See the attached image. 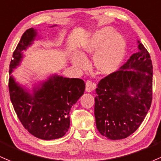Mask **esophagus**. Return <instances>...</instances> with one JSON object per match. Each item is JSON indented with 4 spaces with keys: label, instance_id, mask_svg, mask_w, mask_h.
<instances>
[{
    "label": "esophagus",
    "instance_id": "1",
    "mask_svg": "<svg viewBox=\"0 0 161 161\" xmlns=\"http://www.w3.org/2000/svg\"><path fill=\"white\" fill-rule=\"evenodd\" d=\"M96 88V84L93 83L92 81L87 80L86 82V92H90Z\"/></svg>",
    "mask_w": 161,
    "mask_h": 161
}]
</instances>
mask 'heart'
<instances>
[{
    "label": "heart",
    "mask_w": 161,
    "mask_h": 161,
    "mask_svg": "<svg viewBox=\"0 0 161 161\" xmlns=\"http://www.w3.org/2000/svg\"><path fill=\"white\" fill-rule=\"evenodd\" d=\"M80 53L75 54L72 57L75 66L86 68L87 62L85 58L96 54L94 65L98 72L103 75H110L123 62L126 53V42L123 35L113 28L104 27L82 42Z\"/></svg>",
    "instance_id": "heart-1"
}]
</instances>
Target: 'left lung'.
Wrapping results in <instances>:
<instances>
[{
  "mask_svg": "<svg viewBox=\"0 0 161 161\" xmlns=\"http://www.w3.org/2000/svg\"><path fill=\"white\" fill-rule=\"evenodd\" d=\"M137 42L138 52L119 70L101 79L96 89V127L110 140H121L134 133L151 106L152 61L143 44Z\"/></svg>",
  "mask_w": 161,
  "mask_h": 161,
  "instance_id": "obj_1",
  "label": "left lung"
}]
</instances>
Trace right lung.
<instances>
[{"label": "right lung", "instance_id": "right-lung-1", "mask_svg": "<svg viewBox=\"0 0 161 161\" xmlns=\"http://www.w3.org/2000/svg\"><path fill=\"white\" fill-rule=\"evenodd\" d=\"M36 36V29L33 28L23 34L13 53L10 75L21 63L23 51ZM8 87L14 109L24 127L35 137L50 140L62 137L69 130L70 109L83 95L86 84L82 79L54 75L30 92L11 75Z\"/></svg>", "mask_w": 161, "mask_h": 161}]
</instances>
